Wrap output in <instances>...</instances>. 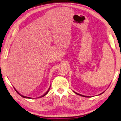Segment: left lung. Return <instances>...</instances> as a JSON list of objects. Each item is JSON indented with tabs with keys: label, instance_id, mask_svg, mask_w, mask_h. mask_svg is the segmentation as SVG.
Segmentation results:
<instances>
[{
	"label": "left lung",
	"instance_id": "left-lung-1",
	"mask_svg": "<svg viewBox=\"0 0 121 121\" xmlns=\"http://www.w3.org/2000/svg\"><path fill=\"white\" fill-rule=\"evenodd\" d=\"M105 92V91H104ZM104 92H102V93H101L100 94H99V95H101V94H103ZM74 93H75L76 94H77V95H80V96H83V97H90V96H84V95H81V94H78V93H77V92H75V91H74Z\"/></svg>",
	"mask_w": 121,
	"mask_h": 121
}]
</instances>
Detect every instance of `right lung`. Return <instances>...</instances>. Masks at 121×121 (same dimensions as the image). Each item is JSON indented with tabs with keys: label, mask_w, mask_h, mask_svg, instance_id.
<instances>
[{
	"label": "right lung",
	"mask_w": 121,
	"mask_h": 121,
	"mask_svg": "<svg viewBox=\"0 0 121 121\" xmlns=\"http://www.w3.org/2000/svg\"><path fill=\"white\" fill-rule=\"evenodd\" d=\"M51 85H50V86H49V89H48V90L47 91H46V92H45V93H44V94H43V95H42V96H39V97H37V98H39V97H43V96H45V95H46V94H47L48 93V91H49V89H50V87H51ZM14 89H15V88H14ZM15 91H16V92H17V93L18 94H19V95H20L21 97H24V98H26V99H31V97H27V96H24V95H21V94H20V93H19V92H18V91H17V90H16L15 89Z\"/></svg>",
	"instance_id": "obj_1"
}]
</instances>
